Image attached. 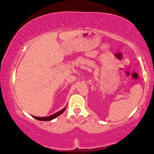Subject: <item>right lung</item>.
Returning <instances> with one entry per match:
<instances>
[{"instance_id": "add662e5", "label": "right lung", "mask_w": 154, "mask_h": 154, "mask_svg": "<svg viewBox=\"0 0 154 154\" xmlns=\"http://www.w3.org/2000/svg\"><path fill=\"white\" fill-rule=\"evenodd\" d=\"M65 108H64L63 109L59 111V112H56V113H54V114L51 115V116H49V117H36V116H32L33 118H34L36 120H45V121H49V120H51L54 119V118H56L57 116H58L59 115L62 114V113L65 112Z\"/></svg>"}]
</instances>
